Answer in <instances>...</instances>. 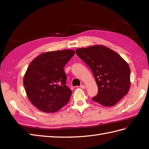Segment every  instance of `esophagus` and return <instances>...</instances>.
<instances>
[{
    "label": "esophagus",
    "instance_id": "obj_1",
    "mask_svg": "<svg viewBox=\"0 0 149 149\" xmlns=\"http://www.w3.org/2000/svg\"><path fill=\"white\" fill-rule=\"evenodd\" d=\"M80 87H81V88H82V89H85V88H86V86H85L84 85H83V84L81 85Z\"/></svg>",
    "mask_w": 149,
    "mask_h": 149
}]
</instances>
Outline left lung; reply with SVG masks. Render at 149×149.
Segmentation results:
<instances>
[{"instance_id": "8db88e82", "label": "left lung", "mask_w": 149, "mask_h": 149, "mask_svg": "<svg viewBox=\"0 0 149 149\" xmlns=\"http://www.w3.org/2000/svg\"><path fill=\"white\" fill-rule=\"evenodd\" d=\"M89 66L98 86L92 100L101 105L113 106L127 95L130 88V68L118 53L104 45H93L75 50Z\"/></svg>"}]
</instances>
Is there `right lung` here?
I'll return each instance as SVG.
<instances>
[{"label":"right lung","mask_w":149,"mask_h":149,"mask_svg":"<svg viewBox=\"0 0 149 149\" xmlns=\"http://www.w3.org/2000/svg\"><path fill=\"white\" fill-rule=\"evenodd\" d=\"M67 49L43 53L29 64L24 77L28 99L36 108L54 113L65 106L72 91L66 86L64 66L74 55Z\"/></svg>","instance_id":"add662e5"}]
</instances>
